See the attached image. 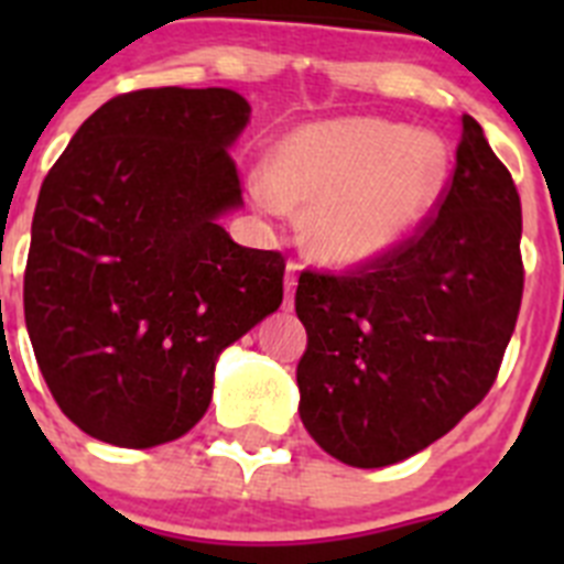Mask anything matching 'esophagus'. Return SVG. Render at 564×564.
I'll return each mask as SVG.
<instances>
[{
    "label": "esophagus",
    "mask_w": 564,
    "mask_h": 564,
    "mask_svg": "<svg viewBox=\"0 0 564 564\" xmlns=\"http://www.w3.org/2000/svg\"><path fill=\"white\" fill-rule=\"evenodd\" d=\"M299 262L296 259H288V268H285V305H293V288H296V279H299Z\"/></svg>",
    "instance_id": "34e87169"
}]
</instances>
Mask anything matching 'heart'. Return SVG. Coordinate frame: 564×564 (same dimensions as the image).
Wrapping results in <instances>:
<instances>
[{"instance_id":"obj_1","label":"heart","mask_w":564,"mask_h":564,"mask_svg":"<svg viewBox=\"0 0 564 564\" xmlns=\"http://www.w3.org/2000/svg\"><path fill=\"white\" fill-rule=\"evenodd\" d=\"M449 152L430 132L383 118H336L276 143L253 183L265 212L307 208V246L336 265L390 253L426 220L446 186Z\"/></svg>"}]
</instances>
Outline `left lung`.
Returning <instances> with one entry per match:
<instances>
[{"mask_svg": "<svg viewBox=\"0 0 564 564\" xmlns=\"http://www.w3.org/2000/svg\"><path fill=\"white\" fill-rule=\"evenodd\" d=\"M463 134L437 212L350 273L305 271L299 415L336 460L381 468L455 430L488 395L522 302V208L480 123Z\"/></svg>", "mask_w": 564, "mask_h": 564, "instance_id": "8db88e82", "label": "left lung"}]
</instances>
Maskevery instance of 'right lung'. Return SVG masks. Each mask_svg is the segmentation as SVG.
Wrapping results in <instances>:
<instances>
[{
	"mask_svg": "<svg viewBox=\"0 0 564 564\" xmlns=\"http://www.w3.org/2000/svg\"><path fill=\"white\" fill-rule=\"evenodd\" d=\"M251 107L226 87L109 98L53 163L33 214L24 325L78 430L123 449L186 435L214 361L282 305L285 257L237 246L228 147Z\"/></svg>",
	"mask_w": 564,
	"mask_h": 564,
	"instance_id": "1",
	"label": "right lung"
}]
</instances>
